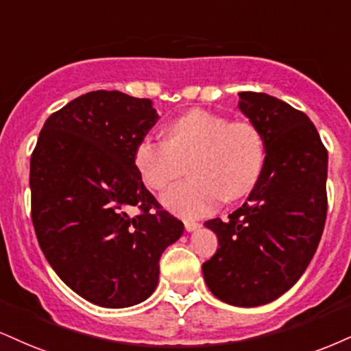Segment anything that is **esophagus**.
I'll use <instances>...</instances> for the list:
<instances>
[{
  "label": "esophagus",
  "mask_w": 351,
  "mask_h": 351,
  "mask_svg": "<svg viewBox=\"0 0 351 351\" xmlns=\"http://www.w3.org/2000/svg\"><path fill=\"white\" fill-rule=\"evenodd\" d=\"M201 223L199 222H194V221H184V229H186L188 232H193L196 229H199Z\"/></svg>",
  "instance_id": "34e87169"
}]
</instances>
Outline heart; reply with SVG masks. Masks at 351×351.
I'll use <instances>...</instances> for the list:
<instances>
[{
    "instance_id": "heart-1",
    "label": "heart",
    "mask_w": 351,
    "mask_h": 351,
    "mask_svg": "<svg viewBox=\"0 0 351 351\" xmlns=\"http://www.w3.org/2000/svg\"><path fill=\"white\" fill-rule=\"evenodd\" d=\"M163 204L183 217L213 213L223 197L235 201L253 189L265 162V143L250 122H232L206 109H189L168 122L167 138L143 135L134 147V167L152 191H162L183 173Z\"/></svg>"
}]
</instances>
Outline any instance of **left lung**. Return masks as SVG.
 I'll use <instances>...</instances> for the list:
<instances>
[{"label":"left lung","instance_id":"1","mask_svg":"<svg viewBox=\"0 0 351 351\" xmlns=\"http://www.w3.org/2000/svg\"><path fill=\"white\" fill-rule=\"evenodd\" d=\"M239 96L267 155L242 208L204 223L219 248L202 274L217 299L255 307L294 286L317 250L327 216V149L302 111L265 93Z\"/></svg>","mask_w":351,"mask_h":351}]
</instances>
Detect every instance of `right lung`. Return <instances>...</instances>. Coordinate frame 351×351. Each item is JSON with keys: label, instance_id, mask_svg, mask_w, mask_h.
<instances>
[{"label": "right lung", "instance_id": "1", "mask_svg": "<svg viewBox=\"0 0 351 351\" xmlns=\"http://www.w3.org/2000/svg\"><path fill=\"white\" fill-rule=\"evenodd\" d=\"M157 121L150 99L91 91L50 114L32 152L37 242L60 280L96 306L145 301L160 256L183 235L134 167L135 143Z\"/></svg>", "mask_w": 351, "mask_h": 351}]
</instances>
